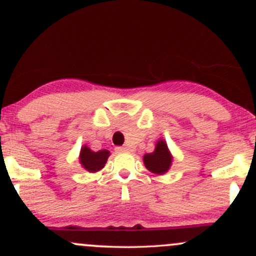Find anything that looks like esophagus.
Wrapping results in <instances>:
<instances>
[{"mask_svg": "<svg viewBox=\"0 0 256 256\" xmlns=\"http://www.w3.org/2000/svg\"><path fill=\"white\" fill-rule=\"evenodd\" d=\"M128 150H130V148H128V146H116V152H125Z\"/></svg>", "mask_w": 256, "mask_h": 256, "instance_id": "esophagus-1", "label": "esophagus"}]
</instances>
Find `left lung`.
<instances>
[{"label": "left lung", "mask_w": 256, "mask_h": 256, "mask_svg": "<svg viewBox=\"0 0 256 256\" xmlns=\"http://www.w3.org/2000/svg\"><path fill=\"white\" fill-rule=\"evenodd\" d=\"M172 155L164 140H158L155 150L143 156V162L149 171L155 174H164L172 165Z\"/></svg>", "instance_id": "obj_1"}]
</instances>
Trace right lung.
<instances>
[{"mask_svg": "<svg viewBox=\"0 0 256 256\" xmlns=\"http://www.w3.org/2000/svg\"><path fill=\"white\" fill-rule=\"evenodd\" d=\"M108 156H110V152L106 150V149L92 152L86 146H84L80 150V155H79V161H80V165L88 172L94 173L104 168L108 160Z\"/></svg>", "mask_w": 256, "mask_h": 256, "instance_id": "add662e5", "label": "right lung"}]
</instances>
